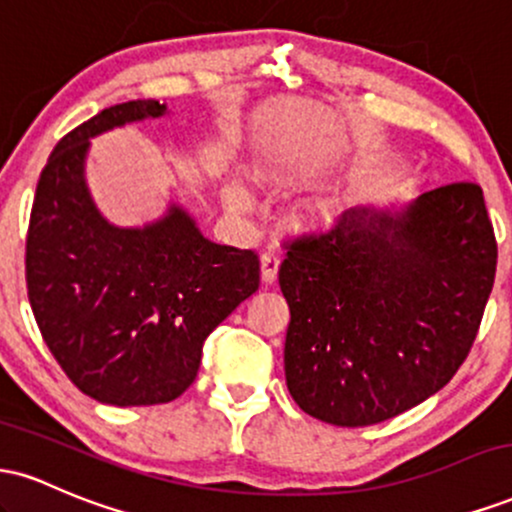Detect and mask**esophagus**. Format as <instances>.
<instances>
[{
    "label": "esophagus",
    "instance_id": "obj_1",
    "mask_svg": "<svg viewBox=\"0 0 512 512\" xmlns=\"http://www.w3.org/2000/svg\"><path fill=\"white\" fill-rule=\"evenodd\" d=\"M279 252L274 248L264 250L262 257H260V264H262V281L264 284H272L276 279V272H279Z\"/></svg>",
    "mask_w": 512,
    "mask_h": 512
}]
</instances>
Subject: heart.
I'll list each match as a JSON object with an SVG mask.
<instances>
[{"label": "heart", "instance_id": "b5f03b06", "mask_svg": "<svg viewBox=\"0 0 512 512\" xmlns=\"http://www.w3.org/2000/svg\"><path fill=\"white\" fill-rule=\"evenodd\" d=\"M223 202L236 211H243L250 207L248 192H245L240 185H226V190H223Z\"/></svg>", "mask_w": 512, "mask_h": 512}]
</instances>
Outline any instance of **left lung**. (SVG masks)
I'll return each instance as SVG.
<instances>
[{"label":"left lung","instance_id":"1","mask_svg":"<svg viewBox=\"0 0 512 512\" xmlns=\"http://www.w3.org/2000/svg\"><path fill=\"white\" fill-rule=\"evenodd\" d=\"M496 257L477 182L436 187L399 211L349 209L332 231L289 240L279 286L298 407L356 428L436 395L477 339Z\"/></svg>","mask_w":512,"mask_h":512}]
</instances>
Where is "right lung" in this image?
<instances>
[{"instance_id": "obj_1", "label": "right lung", "mask_w": 512, "mask_h": 512, "mask_svg": "<svg viewBox=\"0 0 512 512\" xmlns=\"http://www.w3.org/2000/svg\"><path fill=\"white\" fill-rule=\"evenodd\" d=\"M166 110L127 101L64 134L28 226L26 284L40 334L84 395L115 407L180 397L195 383L204 339L260 289V257L211 243L178 204L144 228L113 226L93 204L91 139Z\"/></svg>"}]
</instances>
